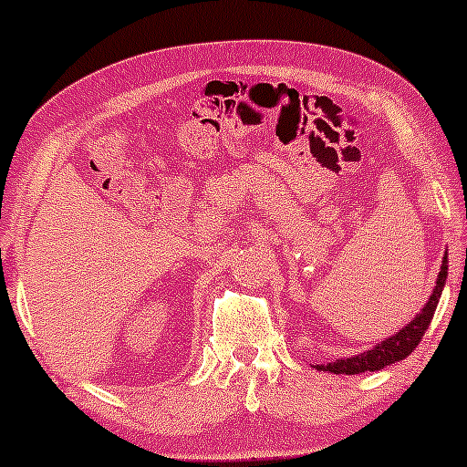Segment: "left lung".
Instances as JSON below:
<instances>
[{
  "instance_id": "8db88e82",
  "label": "left lung",
  "mask_w": 467,
  "mask_h": 467,
  "mask_svg": "<svg viewBox=\"0 0 467 467\" xmlns=\"http://www.w3.org/2000/svg\"><path fill=\"white\" fill-rule=\"evenodd\" d=\"M445 280H447V251H445V257H442L441 271H438L434 291H431L425 307L413 317L411 323H407L400 332L390 334L389 338H384V341L378 343V346H373L370 350L359 352V355L341 357V359H334L332 364H317V370H327V373H334V375L375 373V370H381L386 368V366L407 359V357L416 350V346L420 343V338L425 337L427 327H430L431 318H434V312L438 307V300H441Z\"/></svg>"
}]
</instances>
